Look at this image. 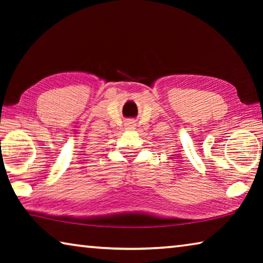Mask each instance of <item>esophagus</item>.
<instances>
[{
    "label": "esophagus",
    "instance_id": "34e87169",
    "mask_svg": "<svg viewBox=\"0 0 263 263\" xmlns=\"http://www.w3.org/2000/svg\"><path fill=\"white\" fill-rule=\"evenodd\" d=\"M136 126V123L135 121H132V119H128V121L125 122V127L128 128V130H132V128H135Z\"/></svg>",
    "mask_w": 263,
    "mask_h": 263
}]
</instances>
